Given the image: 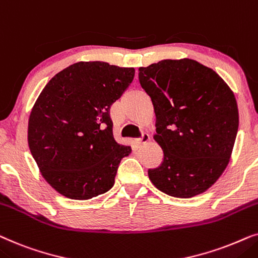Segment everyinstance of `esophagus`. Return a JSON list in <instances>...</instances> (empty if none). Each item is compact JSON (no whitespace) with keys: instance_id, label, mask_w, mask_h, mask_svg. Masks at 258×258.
I'll list each match as a JSON object with an SVG mask.
<instances>
[{"instance_id":"esophagus-1","label":"esophagus","mask_w":258,"mask_h":258,"mask_svg":"<svg viewBox=\"0 0 258 258\" xmlns=\"http://www.w3.org/2000/svg\"><path fill=\"white\" fill-rule=\"evenodd\" d=\"M149 140H150V136L147 135V133H143V135L140 136L138 139H136V143H137V145L140 146V145H143V144L149 142Z\"/></svg>"}]
</instances>
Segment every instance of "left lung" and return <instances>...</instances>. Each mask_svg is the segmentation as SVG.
<instances>
[{"instance_id":"1","label":"left lung","mask_w":258,"mask_h":258,"mask_svg":"<svg viewBox=\"0 0 258 258\" xmlns=\"http://www.w3.org/2000/svg\"><path fill=\"white\" fill-rule=\"evenodd\" d=\"M156 113L163 161L149 170L154 186L177 198L207 191L225 170L238 131V108L224 80L191 59L139 68Z\"/></svg>"}]
</instances>
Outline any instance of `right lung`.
<instances>
[{
    "label": "right lung",
    "instance_id": "add662e5",
    "mask_svg": "<svg viewBox=\"0 0 258 258\" xmlns=\"http://www.w3.org/2000/svg\"><path fill=\"white\" fill-rule=\"evenodd\" d=\"M135 68L78 62L46 85L28 123L30 152L44 179L71 199H91L114 185L131 146L113 138L109 108L128 88Z\"/></svg>",
    "mask_w": 258,
    "mask_h": 258
}]
</instances>
